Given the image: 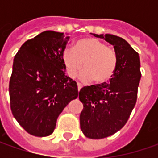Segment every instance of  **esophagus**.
Instances as JSON below:
<instances>
[{
  "instance_id": "1",
  "label": "esophagus",
  "mask_w": 158,
  "mask_h": 158,
  "mask_svg": "<svg viewBox=\"0 0 158 158\" xmlns=\"http://www.w3.org/2000/svg\"><path fill=\"white\" fill-rule=\"evenodd\" d=\"M82 88V83H80V82H77V89H78V90H80V89H81Z\"/></svg>"
}]
</instances>
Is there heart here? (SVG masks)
Returning <instances> with one entry per match:
<instances>
[{"label": "heart", "instance_id": "1", "mask_svg": "<svg viewBox=\"0 0 158 158\" xmlns=\"http://www.w3.org/2000/svg\"><path fill=\"white\" fill-rule=\"evenodd\" d=\"M62 61L70 78H75L83 66L85 69L80 75L82 80L93 79L96 83H105L114 75L118 58L115 51L105 42L87 38L78 40L74 49L66 48L62 52Z\"/></svg>", "mask_w": 158, "mask_h": 158}]
</instances>
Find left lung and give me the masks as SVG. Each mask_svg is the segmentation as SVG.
Returning <instances> with one entry per match:
<instances>
[{
  "label": "left lung",
  "mask_w": 158,
  "mask_h": 158,
  "mask_svg": "<svg viewBox=\"0 0 158 158\" xmlns=\"http://www.w3.org/2000/svg\"><path fill=\"white\" fill-rule=\"evenodd\" d=\"M112 44L118 58L110 82L84 86L79 91L83 105L80 127L90 139L110 136L121 129L135 106L141 79L140 57L130 45L115 35L93 34Z\"/></svg>",
  "instance_id": "1"
}]
</instances>
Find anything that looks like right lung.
Returning a JSON list of instances; mask_svg holds the SVG:
<instances>
[{
  "instance_id": "1",
  "label": "right lung",
  "mask_w": 158,
  "mask_h": 158,
  "mask_svg": "<svg viewBox=\"0 0 158 158\" xmlns=\"http://www.w3.org/2000/svg\"><path fill=\"white\" fill-rule=\"evenodd\" d=\"M69 36L46 31L23 44L15 55L9 80L13 116L34 136L50 135L58 116L79 92L65 75L62 52Z\"/></svg>"
}]
</instances>
